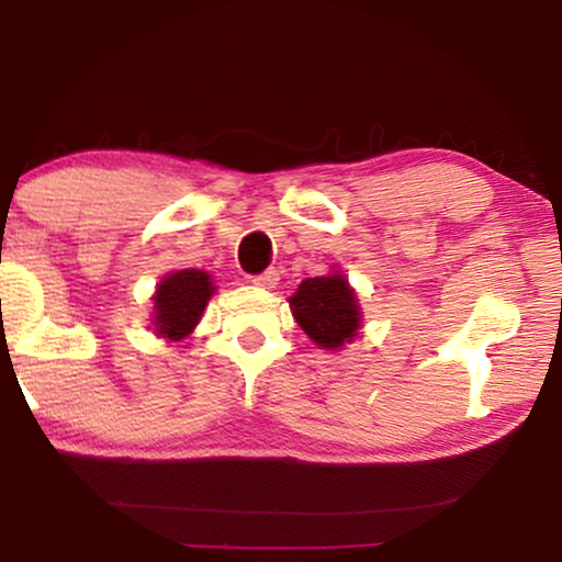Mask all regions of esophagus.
Instances as JSON below:
<instances>
[{"instance_id":"1","label":"esophagus","mask_w":562,"mask_h":562,"mask_svg":"<svg viewBox=\"0 0 562 562\" xmlns=\"http://www.w3.org/2000/svg\"><path fill=\"white\" fill-rule=\"evenodd\" d=\"M252 283L260 289H276V283H279V271H266V273L252 276Z\"/></svg>"}]
</instances>
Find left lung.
I'll list each match as a JSON object with an SVG mask.
<instances>
[{"label": "left lung", "instance_id": "1", "mask_svg": "<svg viewBox=\"0 0 562 562\" xmlns=\"http://www.w3.org/2000/svg\"><path fill=\"white\" fill-rule=\"evenodd\" d=\"M289 304L299 327L325 350H340L345 342H352L363 317L356 291L340 271L304 279Z\"/></svg>", "mask_w": 562, "mask_h": 562}]
</instances>
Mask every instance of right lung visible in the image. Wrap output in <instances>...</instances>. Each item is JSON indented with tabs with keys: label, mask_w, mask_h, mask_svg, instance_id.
Wrapping results in <instances>:
<instances>
[{
	"label": "right lung",
	"mask_w": 562,
	"mask_h": 562,
	"mask_svg": "<svg viewBox=\"0 0 562 562\" xmlns=\"http://www.w3.org/2000/svg\"><path fill=\"white\" fill-rule=\"evenodd\" d=\"M214 294L212 276L199 268L168 273L153 294V325L164 340L179 342L194 333L202 312Z\"/></svg>",
	"instance_id": "add662e5"
}]
</instances>
